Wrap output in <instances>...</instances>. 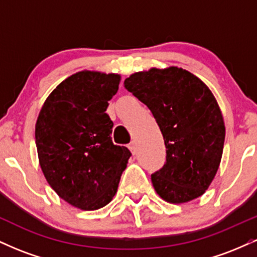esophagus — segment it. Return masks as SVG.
<instances>
[{
    "label": "esophagus",
    "mask_w": 257,
    "mask_h": 257,
    "mask_svg": "<svg viewBox=\"0 0 257 257\" xmlns=\"http://www.w3.org/2000/svg\"><path fill=\"white\" fill-rule=\"evenodd\" d=\"M128 147H129V150H131V151H132L133 155H135V153H137L138 147H137V144H135V141H132V143L129 144Z\"/></svg>",
    "instance_id": "34e87169"
}]
</instances>
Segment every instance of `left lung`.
Returning <instances> with one entry per match:
<instances>
[{"mask_svg": "<svg viewBox=\"0 0 257 257\" xmlns=\"http://www.w3.org/2000/svg\"><path fill=\"white\" fill-rule=\"evenodd\" d=\"M124 88L152 112L163 134L166 163L151 175L156 192L186 203L205 192L219 169L225 123L213 93L179 67L133 73Z\"/></svg>", "mask_w": 257, "mask_h": 257, "instance_id": "obj_1", "label": "left lung"}]
</instances>
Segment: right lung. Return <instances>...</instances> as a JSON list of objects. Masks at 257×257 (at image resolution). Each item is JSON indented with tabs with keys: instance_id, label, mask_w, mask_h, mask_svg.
<instances>
[{
	"instance_id": "add662e5",
	"label": "right lung",
	"mask_w": 257,
	"mask_h": 257,
	"mask_svg": "<svg viewBox=\"0 0 257 257\" xmlns=\"http://www.w3.org/2000/svg\"><path fill=\"white\" fill-rule=\"evenodd\" d=\"M114 73L81 71L52 91L41 108L35 137L47 181L67 203L96 210L111 202L132 156L112 143L106 108L118 90Z\"/></svg>"
}]
</instances>
